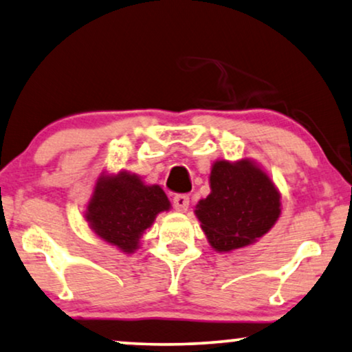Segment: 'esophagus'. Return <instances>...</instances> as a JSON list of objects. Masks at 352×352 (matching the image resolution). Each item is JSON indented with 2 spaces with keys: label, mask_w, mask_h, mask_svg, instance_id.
<instances>
[{
  "label": "esophagus",
  "mask_w": 352,
  "mask_h": 352,
  "mask_svg": "<svg viewBox=\"0 0 352 352\" xmlns=\"http://www.w3.org/2000/svg\"><path fill=\"white\" fill-rule=\"evenodd\" d=\"M188 205H190V198L187 195H176L173 198V206H175L176 211L186 212L188 210Z\"/></svg>",
  "instance_id": "1"
}]
</instances>
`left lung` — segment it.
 Listing matches in <instances>:
<instances>
[{"mask_svg":"<svg viewBox=\"0 0 352 352\" xmlns=\"http://www.w3.org/2000/svg\"><path fill=\"white\" fill-rule=\"evenodd\" d=\"M210 187V195L197 203L195 216L214 251L254 244L281 216V193L256 160H216Z\"/></svg>","mask_w":352,"mask_h":352,"instance_id":"8db88e82","label":"left lung"}]
</instances>
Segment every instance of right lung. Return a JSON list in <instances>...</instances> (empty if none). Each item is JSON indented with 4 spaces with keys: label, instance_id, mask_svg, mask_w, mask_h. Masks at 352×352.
I'll use <instances>...</instances> for the list:
<instances>
[{
    "label": "right lung",
    "instance_id": "obj_1",
    "mask_svg": "<svg viewBox=\"0 0 352 352\" xmlns=\"http://www.w3.org/2000/svg\"><path fill=\"white\" fill-rule=\"evenodd\" d=\"M170 208L171 203L160 186L146 184L140 176L125 170L103 171L96 177L85 208V221L104 243L124 254H133L155 217Z\"/></svg>",
    "mask_w": 352,
    "mask_h": 352
}]
</instances>
